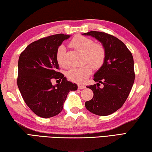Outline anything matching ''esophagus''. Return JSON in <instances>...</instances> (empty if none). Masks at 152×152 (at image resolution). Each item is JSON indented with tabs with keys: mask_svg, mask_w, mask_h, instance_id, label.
<instances>
[{
	"mask_svg": "<svg viewBox=\"0 0 152 152\" xmlns=\"http://www.w3.org/2000/svg\"><path fill=\"white\" fill-rule=\"evenodd\" d=\"M78 89H83L85 88V86H84V85H82V84H78Z\"/></svg>",
	"mask_w": 152,
	"mask_h": 152,
	"instance_id": "34e87169",
	"label": "esophagus"
}]
</instances>
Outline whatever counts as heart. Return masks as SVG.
<instances>
[{
  "mask_svg": "<svg viewBox=\"0 0 152 152\" xmlns=\"http://www.w3.org/2000/svg\"><path fill=\"white\" fill-rule=\"evenodd\" d=\"M71 47L84 54V62L88 63L81 67L72 68L67 73V76L70 80L76 83H82L86 81L92 74V68L99 69L103 65L106 58V51L100 43H94L91 38L82 35H76L70 43ZM66 49L64 45L58 47L56 51V61L61 68H66L68 64L66 61Z\"/></svg>",
  "mask_w": 152,
  "mask_h": 152,
  "instance_id": "1",
  "label": "heart"
}]
</instances>
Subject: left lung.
I'll return each mask as SVG.
<instances>
[{
    "mask_svg": "<svg viewBox=\"0 0 152 152\" xmlns=\"http://www.w3.org/2000/svg\"><path fill=\"white\" fill-rule=\"evenodd\" d=\"M82 35L94 37L106 51L103 65L94 75L98 83L86 86L94 96L85 102V107L93 114L107 116L123 106L132 88L135 76L132 53L124 43L108 33L92 31ZM100 83L103 88H99Z\"/></svg>",
    "mask_w": 152,
    "mask_h": 152,
    "instance_id": "1",
    "label": "left lung"
}]
</instances>
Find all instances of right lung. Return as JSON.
<instances>
[{
    "label": "right lung",
    "mask_w": 152,
    "mask_h": 152,
    "mask_svg": "<svg viewBox=\"0 0 152 152\" xmlns=\"http://www.w3.org/2000/svg\"><path fill=\"white\" fill-rule=\"evenodd\" d=\"M70 37L60 33L42 38L30 43L19 56L17 86L26 104L42 118L58 115L69 92L78 88L58 72L56 51ZM53 79L60 82L52 86Z\"/></svg>",
    "instance_id": "add662e5"
}]
</instances>
